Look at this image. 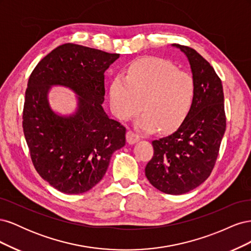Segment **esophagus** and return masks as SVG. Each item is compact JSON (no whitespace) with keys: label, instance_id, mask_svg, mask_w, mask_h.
<instances>
[{"label":"esophagus","instance_id":"1","mask_svg":"<svg viewBox=\"0 0 251 251\" xmlns=\"http://www.w3.org/2000/svg\"><path fill=\"white\" fill-rule=\"evenodd\" d=\"M139 141V136L137 134H135L132 131H127L126 133V142L128 144H134L136 142Z\"/></svg>","mask_w":251,"mask_h":251}]
</instances>
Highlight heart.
<instances>
[{"instance_id": "1", "label": "heart", "mask_w": 251, "mask_h": 251, "mask_svg": "<svg viewBox=\"0 0 251 251\" xmlns=\"http://www.w3.org/2000/svg\"><path fill=\"white\" fill-rule=\"evenodd\" d=\"M197 83L191 73L180 71L161 58L146 57L136 60L126 76L118 74L110 87L111 109L117 118L126 120L141 109L136 120L142 131L158 126L170 132L183 123L196 97Z\"/></svg>"}]
</instances>
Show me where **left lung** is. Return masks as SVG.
I'll return each instance as SVG.
<instances>
[{
  "instance_id": "8db88e82",
  "label": "left lung",
  "mask_w": 251,
  "mask_h": 251,
  "mask_svg": "<svg viewBox=\"0 0 251 251\" xmlns=\"http://www.w3.org/2000/svg\"><path fill=\"white\" fill-rule=\"evenodd\" d=\"M188 59L197 83L193 107L178 130L154 140V156L146 166L150 183L169 195L193 191L214 169L226 128L221 79L195 49L174 44Z\"/></svg>"
}]
</instances>
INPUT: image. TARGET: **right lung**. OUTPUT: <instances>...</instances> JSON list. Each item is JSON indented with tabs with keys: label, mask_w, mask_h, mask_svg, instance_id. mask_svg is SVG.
<instances>
[{
	"label": "right lung",
	"mask_w": 251,
	"mask_h": 251,
	"mask_svg": "<svg viewBox=\"0 0 251 251\" xmlns=\"http://www.w3.org/2000/svg\"><path fill=\"white\" fill-rule=\"evenodd\" d=\"M119 57L75 44L52 50L30 75L23 111V130L40 176L57 191L77 195L95 186L114 151L125 147L126 127L102 108L104 72ZM72 89L78 108L59 116L50 107L51 86Z\"/></svg>",
	"instance_id": "obj_1"
}]
</instances>
